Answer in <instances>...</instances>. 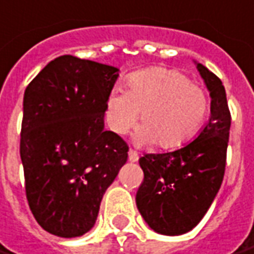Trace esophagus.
<instances>
[{"label":"esophagus","mask_w":254,"mask_h":254,"mask_svg":"<svg viewBox=\"0 0 254 254\" xmlns=\"http://www.w3.org/2000/svg\"><path fill=\"white\" fill-rule=\"evenodd\" d=\"M138 157L139 156H138V153L135 152V150L134 149L128 150V160H130V162H137Z\"/></svg>","instance_id":"1"}]
</instances>
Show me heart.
Listing matches in <instances>:
<instances>
[{
    "label": "heart",
    "instance_id": "1",
    "mask_svg": "<svg viewBox=\"0 0 254 254\" xmlns=\"http://www.w3.org/2000/svg\"><path fill=\"white\" fill-rule=\"evenodd\" d=\"M127 90H113L106 98L105 119L117 135H126L139 117L138 141L159 149L187 144L202 127L209 112L207 95L183 73L152 67L127 80Z\"/></svg>",
    "mask_w": 254,
    "mask_h": 254
}]
</instances>
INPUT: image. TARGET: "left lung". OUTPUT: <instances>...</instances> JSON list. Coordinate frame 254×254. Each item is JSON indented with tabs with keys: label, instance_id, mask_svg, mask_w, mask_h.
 <instances>
[{
	"label": "left lung",
	"instance_id": "obj_1",
	"mask_svg": "<svg viewBox=\"0 0 254 254\" xmlns=\"http://www.w3.org/2000/svg\"><path fill=\"white\" fill-rule=\"evenodd\" d=\"M210 91V119L192 142L167 153L139 157L144 181L135 196L146 224L163 235L196 227L221 187L227 162L231 113L225 90L214 73L196 64Z\"/></svg>",
	"mask_w": 254,
	"mask_h": 254
}]
</instances>
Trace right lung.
<instances>
[{"label":"right lung","mask_w":254,"mask_h":254,"mask_svg":"<svg viewBox=\"0 0 254 254\" xmlns=\"http://www.w3.org/2000/svg\"><path fill=\"white\" fill-rule=\"evenodd\" d=\"M119 69L64 55L44 67L23 98L20 159L26 197L52 235L94 227L105 190L127 162L128 145L105 131L106 98Z\"/></svg>","instance_id":"1"}]
</instances>
